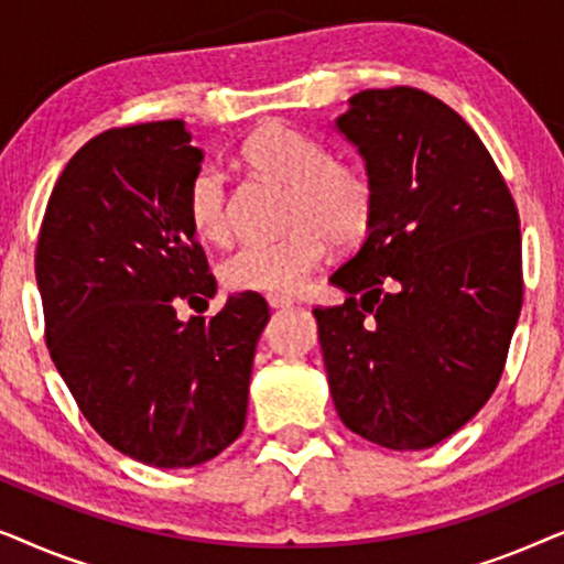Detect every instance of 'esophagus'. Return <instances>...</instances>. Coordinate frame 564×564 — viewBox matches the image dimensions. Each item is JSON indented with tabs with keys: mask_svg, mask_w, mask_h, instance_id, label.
Returning <instances> with one entry per match:
<instances>
[{
	"mask_svg": "<svg viewBox=\"0 0 564 564\" xmlns=\"http://www.w3.org/2000/svg\"><path fill=\"white\" fill-rule=\"evenodd\" d=\"M267 303L272 307H290L292 303H295V297L290 295H280V292H269L267 295Z\"/></svg>",
	"mask_w": 564,
	"mask_h": 564,
	"instance_id": "obj_1",
	"label": "esophagus"
}]
</instances>
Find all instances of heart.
Listing matches in <instances>:
<instances>
[{
	"mask_svg": "<svg viewBox=\"0 0 564 564\" xmlns=\"http://www.w3.org/2000/svg\"><path fill=\"white\" fill-rule=\"evenodd\" d=\"M253 172L288 189L282 223L290 230L272 241H243L220 261L230 290L295 292L326 257L328 241L354 246L375 215V184L365 169L334 161L326 145L282 122H269L243 143ZM187 213L195 234L223 241L230 234V199L220 172L203 169L189 184Z\"/></svg>",
	"mask_w": 564,
	"mask_h": 564,
	"instance_id": "obj_1",
	"label": "heart"
}]
</instances>
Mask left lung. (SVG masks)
Wrapping results in <instances>:
<instances>
[{
  "instance_id": "1",
  "label": "left lung",
  "mask_w": 564,
  "mask_h": 564,
  "mask_svg": "<svg viewBox=\"0 0 564 564\" xmlns=\"http://www.w3.org/2000/svg\"><path fill=\"white\" fill-rule=\"evenodd\" d=\"M367 161L375 215L315 307L346 429L429 449L488 403L523 303L519 210L462 115L413 87L367 89L336 120Z\"/></svg>"
}]
</instances>
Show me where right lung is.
<instances>
[{
	"mask_svg": "<svg viewBox=\"0 0 564 564\" xmlns=\"http://www.w3.org/2000/svg\"><path fill=\"white\" fill-rule=\"evenodd\" d=\"M182 120L112 128L74 153L35 249L45 344L66 388L115 449L153 467H195L241 436L257 341V292L218 315L176 318L215 295L189 223L203 151Z\"/></svg>",
	"mask_w": 564,
	"mask_h": 564,
	"instance_id": "add662e5",
	"label": "right lung"
}]
</instances>
